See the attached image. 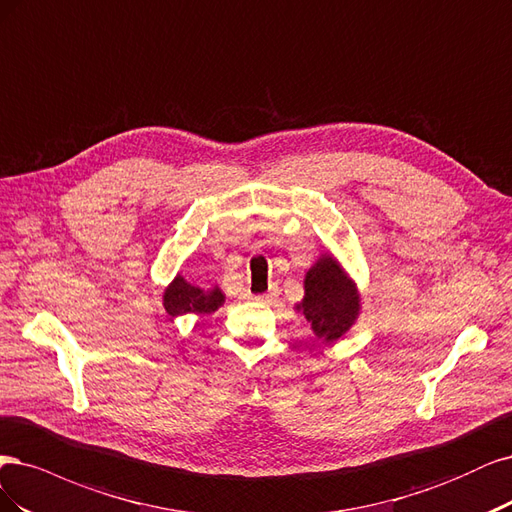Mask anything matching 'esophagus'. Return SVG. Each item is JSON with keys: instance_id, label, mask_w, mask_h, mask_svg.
I'll return each instance as SVG.
<instances>
[{"instance_id": "obj_1", "label": "esophagus", "mask_w": 512, "mask_h": 512, "mask_svg": "<svg viewBox=\"0 0 512 512\" xmlns=\"http://www.w3.org/2000/svg\"><path fill=\"white\" fill-rule=\"evenodd\" d=\"M276 298H278V289H276V287H270L268 293H259V295H255L253 300L259 302V304H272Z\"/></svg>"}]
</instances>
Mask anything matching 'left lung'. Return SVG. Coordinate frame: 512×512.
<instances>
[{
  "instance_id": "1",
  "label": "left lung",
  "mask_w": 512,
  "mask_h": 512,
  "mask_svg": "<svg viewBox=\"0 0 512 512\" xmlns=\"http://www.w3.org/2000/svg\"><path fill=\"white\" fill-rule=\"evenodd\" d=\"M295 310L302 312L321 342H334L355 325L361 310L359 291L332 253L321 255L306 272L304 300Z\"/></svg>"
}]
</instances>
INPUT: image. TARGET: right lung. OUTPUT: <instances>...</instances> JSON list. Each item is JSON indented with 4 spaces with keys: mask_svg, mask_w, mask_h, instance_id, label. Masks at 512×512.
<instances>
[{
    "mask_svg": "<svg viewBox=\"0 0 512 512\" xmlns=\"http://www.w3.org/2000/svg\"><path fill=\"white\" fill-rule=\"evenodd\" d=\"M225 302V293L219 287L200 289L187 283L185 276L176 274V278L163 291V308L170 317L180 315H210L219 310Z\"/></svg>",
    "mask_w": 512,
    "mask_h": 512,
    "instance_id": "1",
    "label": "right lung"
}]
</instances>
